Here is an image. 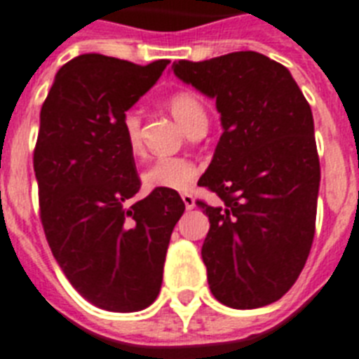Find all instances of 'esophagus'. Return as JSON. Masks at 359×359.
I'll return each mask as SVG.
<instances>
[{
	"instance_id": "1",
	"label": "esophagus",
	"mask_w": 359,
	"mask_h": 359,
	"mask_svg": "<svg viewBox=\"0 0 359 359\" xmlns=\"http://www.w3.org/2000/svg\"><path fill=\"white\" fill-rule=\"evenodd\" d=\"M182 200H183V203H185V208H187V209H193L194 205H196V203H194V196H193V194L183 193L182 194Z\"/></svg>"
}]
</instances>
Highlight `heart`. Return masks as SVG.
<instances>
[{
	"instance_id": "b5f03b06",
	"label": "heart",
	"mask_w": 359,
	"mask_h": 359,
	"mask_svg": "<svg viewBox=\"0 0 359 359\" xmlns=\"http://www.w3.org/2000/svg\"><path fill=\"white\" fill-rule=\"evenodd\" d=\"M166 105L185 131H191L200 124H208L205 105L191 90H177L170 94ZM122 131L131 154L139 156L142 151L139 111H126L122 116ZM196 176V165L185 157H159L144 168L142 185L146 191H187L193 187Z\"/></svg>"
}]
</instances>
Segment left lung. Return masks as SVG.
I'll return each instance as SVG.
<instances>
[{
    "label": "left lung",
    "mask_w": 359,
    "mask_h": 359,
    "mask_svg": "<svg viewBox=\"0 0 359 359\" xmlns=\"http://www.w3.org/2000/svg\"><path fill=\"white\" fill-rule=\"evenodd\" d=\"M183 83L217 100L224 133L198 185L222 200L202 246L213 297L235 309L280 300L311 250L320 165L311 107L291 72L256 51L177 61Z\"/></svg>",
    "instance_id": "1"
}]
</instances>
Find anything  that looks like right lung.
<instances>
[{"label":"right lung","instance_id":"add662e5","mask_svg":"<svg viewBox=\"0 0 359 359\" xmlns=\"http://www.w3.org/2000/svg\"><path fill=\"white\" fill-rule=\"evenodd\" d=\"M168 62L79 55L57 72L40 111L33 165L48 245L77 293L116 313L156 300L172 229L185 211L176 191L128 203L140 180L122 116Z\"/></svg>","mask_w":359,"mask_h":359}]
</instances>
